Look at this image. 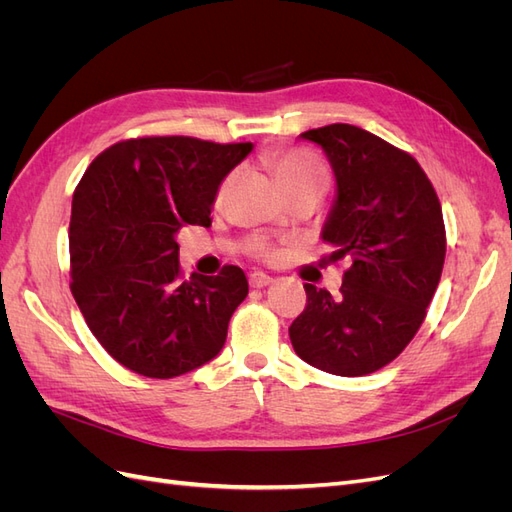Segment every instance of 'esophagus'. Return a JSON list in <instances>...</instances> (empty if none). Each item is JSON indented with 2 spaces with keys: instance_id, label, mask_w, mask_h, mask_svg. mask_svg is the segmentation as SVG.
<instances>
[{
  "instance_id": "34e87169",
  "label": "esophagus",
  "mask_w": 512,
  "mask_h": 512,
  "mask_svg": "<svg viewBox=\"0 0 512 512\" xmlns=\"http://www.w3.org/2000/svg\"><path fill=\"white\" fill-rule=\"evenodd\" d=\"M271 282H273V277H269V275H265V273H260V271L250 273V286H252V288H265V286H269Z\"/></svg>"
}]
</instances>
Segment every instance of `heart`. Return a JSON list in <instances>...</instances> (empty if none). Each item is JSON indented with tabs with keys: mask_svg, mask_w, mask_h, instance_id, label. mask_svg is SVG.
<instances>
[{
	"mask_svg": "<svg viewBox=\"0 0 512 512\" xmlns=\"http://www.w3.org/2000/svg\"><path fill=\"white\" fill-rule=\"evenodd\" d=\"M267 166L286 194L299 190V188H305V185H318V183L327 185L329 183L327 166H324V162L316 156V153L307 151V149L273 151L267 158ZM228 188H230V177H226L220 183L218 192H215V203H222ZM247 252L258 256V258L275 256L273 247L262 237H252L250 241H247Z\"/></svg>",
	"mask_w": 512,
	"mask_h": 512,
	"instance_id": "b5f03b06",
	"label": "heart"
}]
</instances>
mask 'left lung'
I'll list each match as a JSON object with an SVG mask.
<instances>
[{"label":"left lung","instance_id":"8db88e82","mask_svg":"<svg viewBox=\"0 0 512 512\" xmlns=\"http://www.w3.org/2000/svg\"><path fill=\"white\" fill-rule=\"evenodd\" d=\"M327 153L337 198L322 228L346 258L339 299L305 284L307 305L290 324L294 352L335 376H367L412 342L438 288L446 230L436 190L410 153L350 123L307 130Z\"/></svg>","mask_w":512,"mask_h":512}]
</instances>
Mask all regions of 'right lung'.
<instances>
[{
    "instance_id": "add662e5",
    "label": "right lung",
    "mask_w": 512,
    "mask_h": 512,
    "mask_svg": "<svg viewBox=\"0 0 512 512\" xmlns=\"http://www.w3.org/2000/svg\"><path fill=\"white\" fill-rule=\"evenodd\" d=\"M252 143L143 136L89 164L72 196L70 290L102 348L147 378H175L218 356L247 297L245 273L183 277L177 232L211 226L224 177Z\"/></svg>"
}]
</instances>
